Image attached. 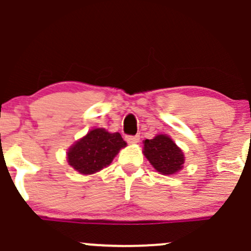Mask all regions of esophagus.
Here are the masks:
<instances>
[{"label":"esophagus","instance_id":"34e87169","mask_svg":"<svg viewBox=\"0 0 251 251\" xmlns=\"http://www.w3.org/2000/svg\"><path fill=\"white\" fill-rule=\"evenodd\" d=\"M126 141L130 144H136L139 142V136H126Z\"/></svg>","mask_w":251,"mask_h":251}]
</instances>
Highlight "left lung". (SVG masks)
Returning a JSON list of instances; mask_svg holds the SVG:
<instances>
[{
    "label": "left lung",
    "mask_w": 251,
    "mask_h": 251,
    "mask_svg": "<svg viewBox=\"0 0 251 251\" xmlns=\"http://www.w3.org/2000/svg\"><path fill=\"white\" fill-rule=\"evenodd\" d=\"M143 152L155 170L166 176L178 172L184 165L183 151L165 134H157L155 138L146 139Z\"/></svg>",
    "instance_id": "1"
}]
</instances>
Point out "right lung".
Returning a JSON list of instances; mask_svg holds the SVG:
<instances>
[{"label": "right lung", "instance_id": "obj_1", "mask_svg": "<svg viewBox=\"0 0 251 251\" xmlns=\"http://www.w3.org/2000/svg\"><path fill=\"white\" fill-rule=\"evenodd\" d=\"M126 142L119 132L95 128L79 139L67 154L68 163L81 174H92L107 167Z\"/></svg>", "mask_w": 251, "mask_h": 251}]
</instances>
